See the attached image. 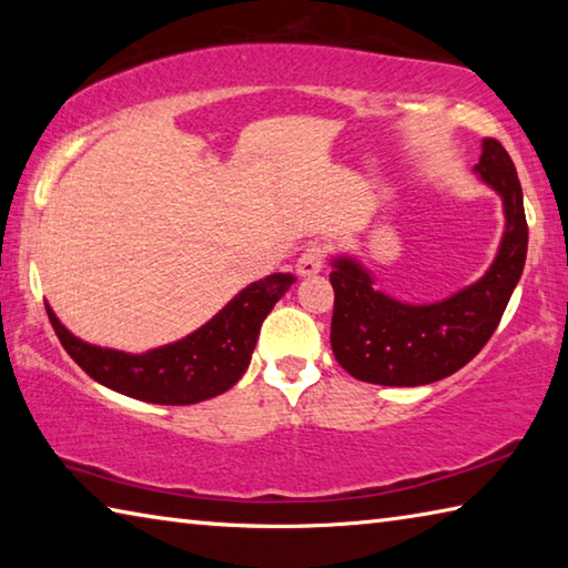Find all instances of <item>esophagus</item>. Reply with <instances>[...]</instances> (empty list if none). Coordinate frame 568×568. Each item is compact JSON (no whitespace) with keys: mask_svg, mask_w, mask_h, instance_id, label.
<instances>
[{"mask_svg":"<svg viewBox=\"0 0 568 568\" xmlns=\"http://www.w3.org/2000/svg\"><path fill=\"white\" fill-rule=\"evenodd\" d=\"M325 253H328V250H325L323 243H311V245H307L303 253H301V257H297V265H295L297 275H315V273H321L323 265H325Z\"/></svg>","mask_w":568,"mask_h":568,"instance_id":"esophagus-1","label":"esophagus"}]
</instances>
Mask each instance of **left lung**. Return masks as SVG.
I'll use <instances>...</instances> for the list:
<instances>
[{
    "mask_svg": "<svg viewBox=\"0 0 568 568\" xmlns=\"http://www.w3.org/2000/svg\"><path fill=\"white\" fill-rule=\"evenodd\" d=\"M476 172L504 200L506 233L488 273L434 305H406L373 291L371 275L348 257L333 261L331 345L353 378L378 386H426L454 376L491 338L524 273L528 225L514 160L484 140Z\"/></svg>",
    "mask_w": 568,
    "mask_h": 568,
    "instance_id": "8db88e82",
    "label": "left lung"
}]
</instances>
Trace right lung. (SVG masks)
<instances>
[{"instance_id": "right-lung-1", "label": "right lung", "mask_w": 568, "mask_h": 568, "mask_svg": "<svg viewBox=\"0 0 568 568\" xmlns=\"http://www.w3.org/2000/svg\"><path fill=\"white\" fill-rule=\"evenodd\" d=\"M295 281L291 273L267 275L237 293L200 331L145 355L82 343L54 318L50 307L47 315L70 358L102 386L138 400L190 406L235 386L247 368L265 315Z\"/></svg>"}]
</instances>
